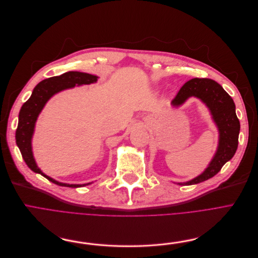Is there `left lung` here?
<instances>
[{"mask_svg": "<svg viewBox=\"0 0 258 258\" xmlns=\"http://www.w3.org/2000/svg\"><path fill=\"white\" fill-rule=\"evenodd\" d=\"M191 96L199 97L209 108L218 127L219 143L217 151L208 168L200 176L183 182L185 185H194L216 175L235 154L240 130L239 119L235 113V104L218 83L210 79H192L183 84L172 100V105L179 106ZM183 183L179 182V185Z\"/></svg>", "mask_w": 258, "mask_h": 258, "instance_id": "8db88e82", "label": "left lung"}]
</instances>
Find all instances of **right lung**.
<instances>
[{
	"label": "right lung",
	"mask_w": 258,
	"mask_h": 258,
	"mask_svg": "<svg viewBox=\"0 0 258 258\" xmlns=\"http://www.w3.org/2000/svg\"><path fill=\"white\" fill-rule=\"evenodd\" d=\"M97 81V77L89 75V73L69 71L65 72L58 77H52L40 82L35 86L32 91L29 100L23 104L20 114H19V124L16 131V141L21 154L25 161L26 165L33 171V172L40 173L48 180L52 181L55 185L78 188L86 185H69V183H63L54 180L53 178L45 175L42 171L36 166L31 150V138L33 134L35 120L38 118L43 107L50 97L64 89L75 87L76 85L91 84Z\"/></svg>",
	"instance_id": "add662e5"
}]
</instances>
